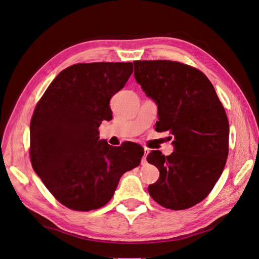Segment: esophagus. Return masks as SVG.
I'll use <instances>...</instances> for the list:
<instances>
[{
	"label": "esophagus",
	"mask_w": 259,
	"mask_h": 259,
	"mask_svg": "<svg viewBox=\"0 0 259 259\" xmlns=\"http://www.w3.org/2000/svg\"><path fill=\"white\" fill-rule=\"evenodd\" d=\"M149 154V149L148 148H144V156L142 158V164H145L147 163V156Z\"/></svg>",
	"instance_id": "34e87169"
}]
</instances>
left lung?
<instances>
[{
    "label": "left lung",
    "mask_w": 259,
    "mask_h": 259,
    "mask_svg": "<svg viewBox=\"0 0 259 259\" xmlns=\"http://www.w3.org/2000/svg\"><path fill=\"white\" fill-rule=\"evenodd\" d=\"M134 64L137 83L157 106L156 130L174 137L170 155L153 150L148 156L160 170L149 194L164 208L188 209L209 195L222 174L229 154L227 114L201 71L168 60Z\"/></svg>",
    "instance_id": "1"
}]
</instances>
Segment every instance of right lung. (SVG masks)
<instances>
[{"label":"right lung","instance_id":"add662e5","mask_svg":"<svg viewBox=\"0 0 259 259\" xmlns=\"http://www.w3.org/2000/svg\"><path fill=\"white\" fill-rule=\"evenodd\" d=\"M132 71L131 62L73 64L59 73L36 106L30 122L32 168L72 210L102 208L120 177L141 162L140 145L114 148L98 132L103 120H111L110 98Z\"/></svg>","mask_w":259,"mask_h":259}]
</instances>
